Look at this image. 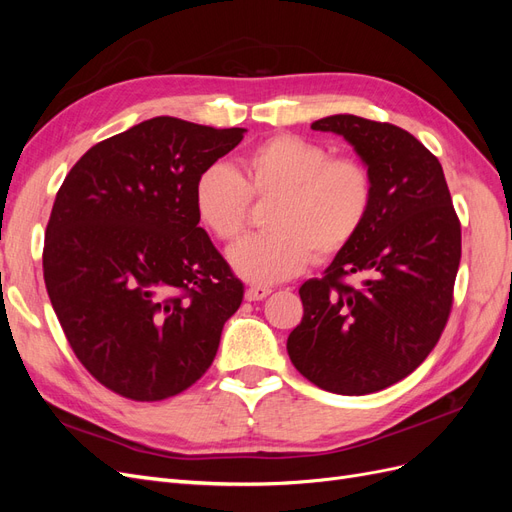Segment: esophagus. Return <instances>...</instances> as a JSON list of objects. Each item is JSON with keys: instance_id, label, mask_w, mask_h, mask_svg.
I'll list each match as a JSON object with an SVG mask.
<instances>
[{"instance_id": "1", "label": "esophagus", "mask_w": 512, "mask_h": 512, "mask_svg": "<svg viewBox=\"0 0 512 512\" xmlns=\"http://www.w3.org/2000/svg\"><path fill=\"white\" fill-rule=\"evenodd\" d=\"M271 294V288L267 286H250L245 290V299L247 301H262L265 297H269Z\"/></svg>"}]
</instances>
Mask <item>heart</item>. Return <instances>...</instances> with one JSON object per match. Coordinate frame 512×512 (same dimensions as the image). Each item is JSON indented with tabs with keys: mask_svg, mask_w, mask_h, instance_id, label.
<instances>
[{
	"mask_svg": "<svg viewBox=\"0 0 512 512\" xmlns=\"http://www.w3.org/2000/svg\"><path fill=\"white\" fill-rule=\"evenodd\" d=\"M252 198L273 200L262 222L269 232L232 247L228 260L243 280L275 284L299 275L312 256L322 262L346 250L374 205V177L359 158L277 134L247 153L241 173L211 164L194 183L198 220L226 243L243 235Z\"/></svg>",
	"mask_w": 512,
	"mask_h": 512,
	"instance_id": "obj_1",
	"label": "heart"
}]
</instances>
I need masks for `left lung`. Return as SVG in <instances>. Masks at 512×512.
<instances>
[{"label":"left lung","instance_id":"1","mask_svg":"<svg viewBox=\"0 0 512 512\" xmlns=\"http://www.w3.org/2000/svg\"><path fill=\"white\" fill-rule=\"evenodd\" d=\"M312 130L344 136L374 177V205L324 277L301 288L288 356L324 391L367 395L421 365L453 307L461 224L438 158L393 123L331 115ZM356 276V285L345 282Z\"/></svg>","mask_w":512,"mask_h":512}]
</instances>
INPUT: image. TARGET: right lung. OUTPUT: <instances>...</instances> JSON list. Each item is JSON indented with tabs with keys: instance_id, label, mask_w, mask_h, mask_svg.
I'll return each mask as SVG.
<instances>
[{
	"instance_id": "add662e5",
	"label": "right lung",
	"mask_w": 512,
	"mask_h": 512,
	"mask_svg": "<svg viewBox=\"0 0 512 512\" xmlns=\"http://www.w3.org/2000/svg\"><path fill=\"white\" fill-rule=\"evenodd\" d=\"M243 134L153 117L91 147L61 183L46 292L76 359L121 397L160 401L192 386L243 301L194 207L200 170Z\"/></svg>"
}]
</instances>
